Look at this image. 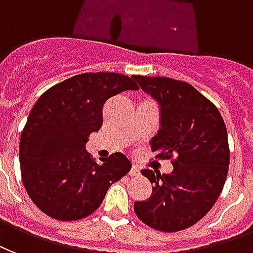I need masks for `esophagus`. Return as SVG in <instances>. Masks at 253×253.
<instances>
[{
    "mask_svg": "<svg viewBox=\"0 0 253 253\" xmlns=\"http://www.w3.org/2000/svg\"><path fill=\"white\" fill-rule=\"evenodd\" d=\"M140 174V169L137 166H132V169H130V171H129V175H132V176H137V175Z\"/></svg>",
    "mask_w": 253,
    "mask_h": 253,
    "instance_id": "34e87169",
    "label": "esophagus"
}]
</instances>
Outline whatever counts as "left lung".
Listing matches in <instances>:
<instances>
[{
    "label": "left lung",
    "mask_w": 253,
    "mask_h": 253,
    "mask_svg": "<svg viewBox=\"0 0 253 253\" xmlns=\"http://www.w3.org/2000/svg\"><path fill=\"white\" fill-rule=\"evenodd\" d=\"M132 78L160 106V129L151 140L158 159L174 169L141 174L152 186L148 200L136 201L134 213L151 228L178 232L197 224L220 197L229 167L228 132L213 102L183 81L166 77Z\"/></svg>",
    "instance_id": "1"
}]
</instances>
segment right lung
I'll return each instance as SVG.
<instances>
[{"mask_svg":"<svg viewBox=\"0 0 253 253\" xmlns=\"http://www.w3.org/2000/svg\"><path fill=\"white\" fill-rule=\"evenodd\" d=\"M125 90L139 87L123 74H79L33 105L20 139V167L27 193L43 213L60 221L84 218L128 174L132 166L124 154L97 165L84 148L90 133L102 126L105 102Z\"/></svg>","mask_w":253,"mask_h":253,"instance_id":"1","label":"right lung"}]
</instances>
